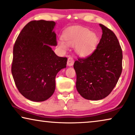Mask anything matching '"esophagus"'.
Instances as JSON below:
<instances>
[{"instance_id":"34e87169","label":"esophagus","mask_w":135,"mask_h":135,"mask_svg":"<svg viewBox=\"0 0 135 135\" xmlns=\"http://www.w3.org/2000/svg\"><path fill=\"white\" fill-rule=\"evenodd\" d=\"M74 59L72 58V57H69V58H68V62H67L68 66H73L74 64Z\"/></svg>"}]
</instances>
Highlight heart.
<instances>
[{
  "mask_svg": "<svg viewBox=\"0 0 135 135\" xmlns=\"http://www.w3.org/2000/svg\"><path fill=\"white\" fill-rule=\"evenodd\" d=\"M65 42L60 41L58 45L62 50H67L68 45L76 47L77 52L80 56H86L91 53L97 43V36L89 29L75 27L66 31L62 36Z\"/></svg>",
  "mask_w": 135,
  "mask_h": 135,
  "instance_id": "obj_1",
  "label": "heart"
}]
</instances>
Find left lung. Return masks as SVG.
<instances>
[{"label":"left lung","instance_id":"left-lung-1","mask_svg":"<svg viewBox=\"0 0 135 135\" xmlns=\"http://www.w3.org/2000/svg\"><path fill=\"white\" fill-rule=\"evenodd\" d=\"M103 31L99 44L91 55L74 64L79 93L89 100L102 99L115 87L122 71V50L112 31L99 24Z\"/></svg>","mask_w":135,"mask_h":135}]
</instances>
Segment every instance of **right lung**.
Wrapping results in <instances>:
<instances>
[{
    "mask_svg": "<svg viewBox=\"0 0 135 135\" xmlns=\"http://www.w3.org/2000/svg\"><path fill=\"white\" fill-rule=\"evenodd\" d=\"M53 21H31L18 35L13 46L12 73L18 91L26 98L40 102L51 97L55 77L65 68L68 58L58 56Z\"/></svg>",
    "mask_w": 135,
    "mask_h": 135,
    "instance_id": "add662e5",
    "label": "right lung"
}]
</instances>
